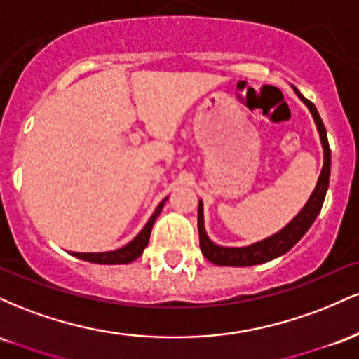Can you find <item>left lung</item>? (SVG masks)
I'll return each mask as SVG.
<instances>
[{
  "instance_id": "obj_1",
  "label": "left lung",
  "mask_w": 359,
  "mask_h": 359,
  "mask_svg": "<svg viewBox=\"0 0 359 359\" xmlns=\"http://www.w3.org/2000/svg\"><path fill=\"white\" fill-rule=\"evenodd\" d=\"M294 90L297 93L300 100L306 102L309 111H311L312 116H314L316 126L320 135V143H323V148H324V165H323V170H320L319 180H317L314 192H312V196L309 197L307 204L304 205L302 211L288 222L282 231L273 234V236L266 238V240L255 243V245L243 246V248H228V246L214 245V243L209 240L204 229L203 201H199V209H197V229H199L201 251H203L204 257L211 263H216V265H221V266H251V265H258V263L270 262V259L287 253V251L309 231L312 222L316 221L317 214L320 212L325 192H327V187H329V175H331V148H329L324 123L323 119H320L319 113H317L316 106L309 100H306V97L299 93L297 88H294Z\"/></svg>"
}]
</instances>
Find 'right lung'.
<instances>
[{"label": "right lung", "instance_id": "1", "mask_svg": "<svg viewBox=\"0 0 359 359\" xmlns=\"http://www.w3.org/2000/svg\"><path fill=\"white\" fill-rule=\"evenodd\" d=\"M165 201H167V197L162 201V203L156 205L155 212L151 214V217L148 219L145 228L140 231L138 236L128 243L126 246H123V248L114 250V251H106V253H72V255L81 259H86V262L104 263V265H118V263L135 262V259H137L140 255L143 253V250L147 248L148 240H150L151 228H154V222L156 217H158V214L162 212V208H163V204H165Z\"/></svg>", "mask_w": 359, "mask_h": 359}]
</instances>
